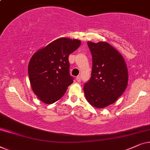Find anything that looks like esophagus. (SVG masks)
Listing matches in <instances>:
<instances>
[{
	"mask_svg": "<svg viewBox=\"0 0 150 150\" xmlns=\"http://www.w3.org/2000/svg\"><path fill=\"white\" fill-rule=\"evenodd\" d=\"M76 81H77V82H80L81 81V77L80 76H77V77H76Z\"/></svg>",
	"mask_w": 150,
	"mask_h": 150,
	"instance_id": "esophagus-1",
	"label": "esophagus"
}]
</instances>
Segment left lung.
Returning <instances> with one entry per match:
<instances>
[{
	"mask_svg": "<svg viewBox=\"0 0 150 150\" xmlns=\"http://www.w3.org/2000/svg\"><path fill=\"white\" fill-rule=\"evenodd\" d=\"M93 58L91 76L83 91L90 104L102 108L112 104L125 91L128 74L122 55L105 42H88Z\"/></svg>",
	"mask_w": 150,
	"mask_h": 150,
	"instance_id": "8db88e82",
	"label": "left lung"
}]
</instances>
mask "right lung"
<instances>
[{
	"mask_svg": "<svg viewBox=\"0 0 150 150\" xmlns=\"http://www.w3.org/2000/svg\"><path fill=\"white\" fill-rule=\"evenodd\" d=\"M81 45L79 40L61 38L33 54L28 66L30 83L40 100L48 104L59 100L73 82L69 56Z\"/></svg>",
	"mask_w": 150,
	"mask_h": 150,
	"instance_id": "1",
	"label": "right lung"
}]
</instances>
